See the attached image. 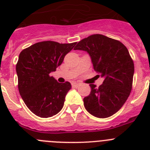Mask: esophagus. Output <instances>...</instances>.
Returning <instances> with one entry per match:
<instances>
[{
	"mask_svg": "<svg viewBox=\"0 0 150 150\" xmlns=\"http://www.w3.org/2000/svg\"><path fill=\"white\" fill-rule=\"evenodd\" d=\"M79 83H76V82H74V83H72V86L74 87H78L79 86Z\"/></svg>",
	"mask_w": 150,
	"mask_h": 150,
	"instance_id": "34e87169",
	"label": "esophagus"
}]
</instances>
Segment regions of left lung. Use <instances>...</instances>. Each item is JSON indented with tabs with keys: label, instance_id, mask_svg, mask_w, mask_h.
Returning <instances> with one entry per match:
<instances>
[{
	"label": "left lung",
	"instance_id": "8db88e82",
	"mask_svg": "<svg viewBox=\"0 0 150 150\" xmlns=\"http://www.w3.org/2000/svg\"><path fill=\"white\" fill-rule=\"evenodd\" d=\"M74 50L90 55L94 70L104 78L98 88L90 84L91 92L83 98L85 108L98 118H107L120 110L132 88L134 66L128 49L120 41L102 34L80 40Z\"/></svg>",
	"mask_w": 150,
	"mask_h": 150
}]
</instances>
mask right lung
Wrapping results in <instances>:
<instances>
[{
	"mask_svg": "<svg viewBox=\"0 0 150 150\" xmlns=\"http://www.w3.org/2000/svg\"><path fill=\"white\" fill-rule=\"evenodd\" d=\"M76 43L43 41L19 54L16 67L18 91L28 108L38 116L51 117L62 109L71 85L58 83L50 74L56 71Z\"/></svg>",
	"mask_w": 150,
	"mask_h": 150,
	"instance_id": "1",
	"label": "right lung"
}]
</instances>
